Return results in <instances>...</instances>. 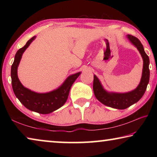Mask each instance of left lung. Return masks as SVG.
I'll use <instances>...</instances> for the list:
<instances>
[{
	"instance_id": "8db88e82",
	"label": "left lung",
	"mask_w": 157,
	"mask_h": 157,
	"mask_svg": "<svg viewBox=\"0 0 157 157\" xmlns=\"http://www.w3.org/2000/svg\"><path fill=\"white\" fill-rule=\"evenodd\" d=\"M127 36L130 42L139 50L143 60L141 79L136 89L124 94L107 92L103 88L97 77L95 75L94 76L93 89H94L95 96L103 105L118 109H124L137 102L144 95L150 79V69H149L150 59L145 52L142 44L136 37L130 34H127Z\"/></svg>"
}]
</instances>
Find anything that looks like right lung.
Wrapping results in <instances>:
<instances>
[{"label":"right lung","instance_id":"right-lung-1","mask_svg":"<svg viewBox=\"0 0 157 157\" xmlns=\"http://www.w3.org/2000/svg\"><path fill=\"white\" fill-rule=\"evenodd\" d=\"M35 38V36L31 38L24 46L16 53L14 61L11 68L12 85L16 97L26 108L39 113L48 114L58 109L65 104L68 99L71 86L80 75L81 72L68 77L59 88L48 93L39 94L23 86L18 79L17 68L23 53Z\"/></svg>","mask_w":157,"mask_h":157}]
</instances>
